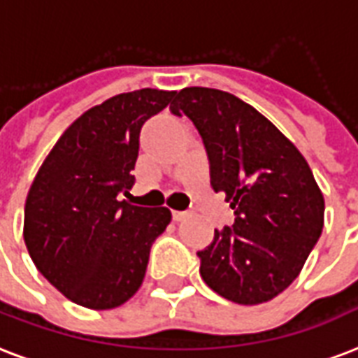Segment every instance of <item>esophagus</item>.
Segmentation results:
<instances>
[{
	"label": "esophagus",
	"instance_id": "1",
	"mask_svg": "<svg viewBox=\"0 0 358 358\" xmlns=\"http://www.w3.org/2000/svg\"><path fill=\"white\" fill-rule=\"evenodd\" d=\"M187 215H189V212H187V210H173L174 222H182V220H185Z\"/></svg>",
	"mask_w": 358,
	"mask_h": 358
}]
</instances>
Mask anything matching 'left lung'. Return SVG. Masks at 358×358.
<instances>
[{"label":"left lung","instance_id":"8db88e82","mask_svg":"<svg viewBox=\"0 0 358 358\" xmlns=\"http://www.w3.org/2000/svg\"><path fill=\"white\" fill-rule=\"evenodd\" d=\"M203 136L210 184L234 210L233 227L214 231L197 253L201 276L223 299L253 306L285 291L321 236L324 199L304 155L236 95L180 90L171 105Z\"/></svg>","mask_w":358,"mask_h":358}]
</instances>
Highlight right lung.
I'll return each mask as SVG.
<instances>
[{
  "instance_id": "1",
  "label": "right lung",
  "mask_w": 358,
  "mask_h": 358,
  "mask_svg": "<svg viewBox=\"0 0 358 358\" xmlns=\"http://www.w3.org/2000/svg\"><path fill=\"white\" fill-rule=\"evenodd\" d=\"M176 92L114 95L76 118L27 191L24 242L37 270L71 302L110 310L143 285L150 248L171 210L120 201L133 187L138 136Z\"/></svg>"
}]
</instances>
